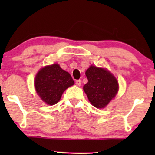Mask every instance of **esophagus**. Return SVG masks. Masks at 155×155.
Returning <instances> with one entry per match:
<instances>
[{"label": "esophagus", "instance_id": "34e87169", "mask_svg": "<svg viewBox=\"0 0 155 155\" xmlns=\"http://www.w3.org/2000/svg\"><path fill=\"white\" fill-rule=\"evenodd\" d=\"M76 84L78 85V86H80V85L81 84V80H80V79L76 80Z\"/></svg>", "mask_w": 155, "mask_h": 155}]
</instances>
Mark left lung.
<instances>
[{
    "label": "left lung",
    "mask_w": 155,
    "mask_h": 155,
    "mask_svg": "<svg viewBox=\"0 0 155 155\" xmlns=\"http://www.w3.org/2000/svg\"><path fill=\"white\" fill-rule=\"evenodd\" d=\"M85 74L88 82L83 89L89 101L96 108H104L118 91L117 79L106 69L93 65L89 68Z\"/></svg>",
    "instance_id": "1"
}]
</instances>
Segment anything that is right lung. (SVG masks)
Here are the masks:
<instances>
[{
    "mask_svg": "<svg viewBox=\"0 0 155 155\" xmlns=\"http://www.w3.org/2000/svg\"><path fill=\"white\" fill-rule=\"evenodd\" d=\"M34 84L42 101L49 105H54L60 101L63 92L74 84V81L69 73L58 64H53L39 71Z\"/></svg>",
    "mask_w": 155,
    "mask_h": 155,
    "instance_id": "obj_1",
    "label": "right lung"
}]
</instances>
